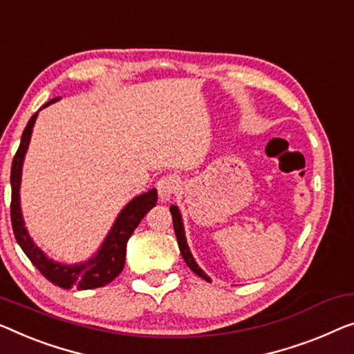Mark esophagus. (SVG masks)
<instances>
[{
	"mask_svg": "<svg viewBox=\"0 0 354 354\" xmlns=\"http://www.w3.org/2000/svg\"><path fill=\"white\" fill-rule=\"evenodd\" d=\"M178 186H179L178 176H175V175L162 176L156 184L157 192H159V197H160L162 202H167V200H170L171 195L176 192Z\"/></svg>",
	"mask_w": 354,
	"mask_h": 354,
	"instance_id": "esophagus-1",
	"label": "esophagus"
}]
</instances>
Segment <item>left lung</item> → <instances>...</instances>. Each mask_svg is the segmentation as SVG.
<instances>
[{
	"mask_svg": "<svg viewBox=\"0 0 354 354\" xmlns=\"http://www.w3.org/2000/svg\"><path fill=\"white\" fill-rule=\"evenodd\" d=\"M170 213H171V218H173V227H175V234H176V240H178V246H179V251H181V256L183 259L186 261L187 267L191 268L194 273H197L198 277H202L203 279H207L209 281V278L207 277V273H205L202 268H200L197 263H195L194 257L191 254V251H189V246L186 243V236H184V227H183V221H181V214H179L178 207H170Z\"/></svg>",
	"mask_w": 354,
	"mask_h": 354,
	"instance_id": "8db88e82",
	"label": "left lung"
}]
</instances>
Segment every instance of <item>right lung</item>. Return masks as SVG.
Instances as JSON below:
<instances>
[{"instance_id":"right-lung-1","label":"right lung","mask_w":354,"mask_h":354,"mask_svg":"<svg viewBox=\"0 0 354 354\" xmlns=\"http://www.w3.org/2000/svg\"><path fill=\"white\" fill-rule=\"evenodd\" d=\"M59 98L50 100L47 104L57 102ZM35 113L31 119L26 124L22 140H20V146L17 152H15L12 168H10V187H12V197H10V223H12V230L15 235V240L22 248L24 252L28 256L31 263L38 268V270L44 275L50 283L55 286H60L63 289H95L103 288L108 283L122 272L125 263V251H127V241H129L130 235L133 230L138 227L141 219L145 218L147 211L157 205V191L151 189L149 192L143 195H138L122 209L119 218L111 229L108 239L104 240L103 246L100 248L97 256L92 257L91 261L79 263V266H62L59 262L50 261L44 252H42L33 241H31L28 232H26L22 219V213H20V200H19V189H20V175H22V163L26 152V147L30 143L31 131H33V125L36 120Z\"/></svg>"}]
</instances>
